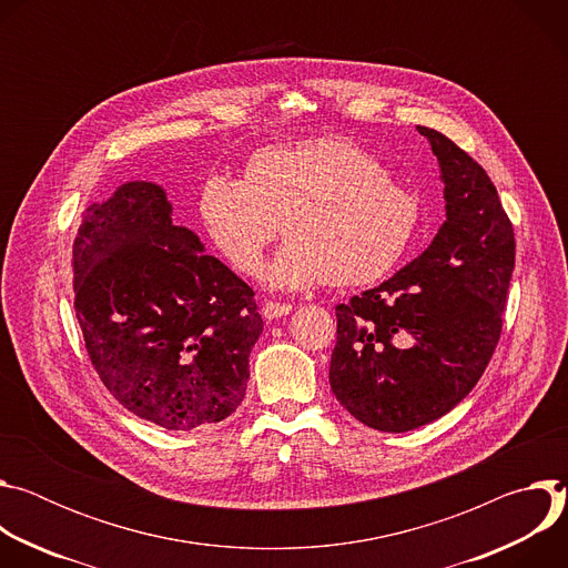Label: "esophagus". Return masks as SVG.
<instances>
[{
    "instance_id": "obj_1",
    "label": "esophagus",
    "mask_w": 568,
    "mask_h": 568,
    "mask_svg": "<svg viewBox=\"0 0 568 568\" xmlns=\"http://www.w3.org/2000/svg\"><path fill=\"white\" fill-rule=\"evenodd\" d=\"M292 312V305L290 303H281V301H265L263 305V314L265 318H278V316H285Z\"/></svg>"
}]
</instances>
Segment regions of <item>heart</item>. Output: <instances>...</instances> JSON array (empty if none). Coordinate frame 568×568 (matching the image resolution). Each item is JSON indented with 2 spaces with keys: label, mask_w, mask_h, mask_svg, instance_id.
<instances>
[{
  "label": "heart",
  "mask_w": 568,
  "mask_h": 568,
  "mask_svg": "<svg viewBox=\"0 0 568 568\" xmlns=\"http://www.w3.org/2000/svg\"><path fill=\"white\" fill-rule=\"evenodd\" d=\"M204 229L226 263L258 276L281 224L287 245L267 270L283 290L321 281L371 285L409 254L423 220L418 193L346 136L256 152L242 182L211 178L200 197Z\"/></svg>",
  "instance_id": "obj_1"
}]
</instances>
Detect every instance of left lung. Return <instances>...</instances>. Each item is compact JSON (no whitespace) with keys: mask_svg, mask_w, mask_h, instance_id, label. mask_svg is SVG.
Segmentation results:
<instances>
[{"mask_svg":"<svg viewBox=\"0 0 568 568\" xmlns=\"http://www.w3.org/2000/svg\"><path fill=\"white\" fill-rule=\"evenodd\" d=\"M438 156L447 220L393 278L335 307L331 386L366 427L402 434L438 420L476 386L504 328L515 231L476 161L418 125Z\"/></svg>","mask_w":568,"mask_h":568,"instance_id":"obj_1","label":"left lung"}]
</instances>
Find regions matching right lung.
<instances>
[{"label":"right lung","mask_w":568,"mask_h":568,"mask_svg":"<svg viewBox=\"0 0 568 568\" xmlns=\"http://www.w3.org/2000/svg\"><path fill=\"white\" fill-rule=\"evenodd\" d=\"M171 213L152 182H128L88 206L73 240V307L119 404L189 432L240 407L263 318L254 290Z\"/></svg>","instance_id":"add662e5"}]
</instances>
